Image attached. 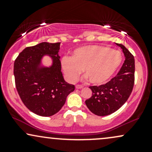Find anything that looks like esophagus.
Segmentation results:
<instances>
[{
	"label": "esophagus",
	"instance_id": "esophagus-1",
	"mask_svg": "<svg viewBox=\"0 0 152 152\" xmlns=\"http://www.w3.org/2000/svg\"><path fill=\"white\" fill-rule=\"evenodd\" d=\"M83 88V86H82V85H79V84L76 85V88H77V89H79V88Z\"/></svg>",
	"mask_w": 152,
	"mask_h": 152
}]
</instances>
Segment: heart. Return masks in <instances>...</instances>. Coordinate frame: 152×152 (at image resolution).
<instances>
[{
  "label": "heart",
  "mask_w": 152,
  "mask_h": 152,
  "mask_svg": "<svg viewBox=\"0 0 152 152\" xmlns=\"http://www.w3.org/2000/svg\"><path fill=\"white\" fill-rule=\"evenodd\" d=\"M122 61L123 56L119 50L91 45L74 50L71 57H63L61 66L69 81H74L83 69V74L91 83L102 85L112 78Z\"/></svg>",
  "instance_id": "heart-1"
}]
</instances>
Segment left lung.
I'll use <instances>...</instances> for the list:
<instances>
[{
  "mask_svg": "<svg viewBox=\"0 0 152 152\" xmlns=\"http://www.w3.org/2000/svg\"><path fill=\"white\" fill-rule=\"evenodd\" d=\"M116 45L121 47L125 57L121 69L115 77L105 84L90 86L92 96L85 102L88 109L99 116L111 114L120 109L133 90L135 71L134 56L124 45Z\"/></svg>",
  "mask_w": 152,
  "mask_h": 152,
  "instance_id": "1",
  "label": "left lung"
}]
</instances>
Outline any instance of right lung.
<instances>
[{
  "label": "right lung",
  "instance_id": "1",
  "mask_svg": "<svg viewBox=\"0 0 152 152\" xmlns=\"http://www.w3.org/2000/svg\"><path fill=\"white\" fill-rule=\"evenodd\" d=\"M61 43L43 42L27 47L14 62L13 74L17 91L26 107L41 116H53L60 111L66 97L75 89L64 81L58 51ZM49 55L50 67H39L41 58Z\"/></svg>",
  "mask_w": 152,
  "mask_h": 152
}]
</instances>
